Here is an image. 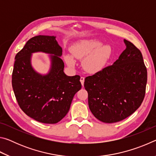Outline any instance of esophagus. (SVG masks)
I'll return each instance as SVG.
<instances>
[{
	"label": "esophagus",
	"mask_w": 156,
	"mask_h": 156,
	"mask_svg": "<svg viewBox=\"0 0 156 156\" xmlns=\"http://www.w3.org/2000/svg\"><path fill=\"white\" fill-rule=\"evenodd\" d=\"M80 83L82 84V85H84V77H80Z\"/></svg>",
	"instance_id": "obj_1"
}]
</instances>
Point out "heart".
Returning a JSON list of instances; mask_svg holds the SVG:
<instances>
[{
    "mask_svg": "<svg viewBox=\"0 0 156 156\" xmlns=\"http://www.w3.org/2000/svg\"><path fill=\"white\" fill-rule=\"evenodd\" d=\"M72 55L65 54L64 59L71 67H74L76 59L83 58V67L89 73H94L102 69L112 52V49L108 44H101L97 40H84L74 44L71 48Z\"/></svg>",
    "mask_w": 156,
    "mask_h": 156,
    "instance_id": "1",
    "label": "heart"
}]
</instances>
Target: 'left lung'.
Instances as JSON below:
<instances>
[{"mask_svg":"<svg viewBox=\"0 0 156 156\" xmlns=\"http://www.w3.org/2000/svg\"><path fill=\"white\" fill-rule=\"evenodd\" d=\"M124 43L126 49L112 65L84 79L89 109L105 123L129 117L144 98L147 71L142 53L131 42Z\"/></svg>","mask_w":156,"mask_h":156,"instance_id":"obj_1","label":"left lung"}]
</instances>
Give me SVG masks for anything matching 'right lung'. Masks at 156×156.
<instances>
[{
  "mask_svg": "<svg viewBox=\"0 0 156 156\" xmlns=\"http://www.w3.org/2000/svg\"><path fill=\"white\" fill-rule=\"evenodd\" d=\"M50 54L51 67L41 75L31 65L33 52ZM62 49L56 36H34L16 55L12 73V87L20 109L38 122L55 124L67 115L76 92L82 87L78 75L64 73L60 58Z\"/></svg>",
  "mask_w": 156,
  "mask_h": 156,
  "instance_id": "obj_1",
  "label": "right lung"
}]
</instances>
